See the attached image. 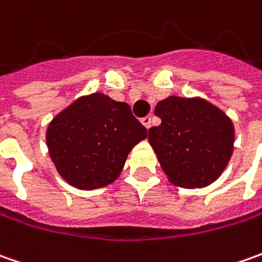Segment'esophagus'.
<instances>
[{
	"label": "esophagus",
	"instance_id": "esophagus-1",
	"mask_svg": "<svg viewBox=\"0 0 262 262\" xmlns=\"http://www.w3.org/2000/svg\"><path fill=\"white\" fill-rule=\"evenodd\" d=\"M141 124H143V125L146 126L147 129H148V128L151 126V118H150V116H146V118H143V119H141Z\"/></svg>",
	"mask_w": 262,
	"mask_h": 262
}]
</instances>
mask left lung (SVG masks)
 Returning <instances> with one entry per match:
<instances>
[{
  "label": "left lung",
  "mask_w": 262,
  "mask_h": 262,
  "mask_svg": "<svg viewBox=\"0 0 262 262\" xmlns=\"http://www.w3.org/2000/svg\"><path fill=\"white\" fill-rule=\"evenodd\" d=\"M159 126L148 129V141L172 184L203 188L227 166L235 141L229 116L204 99L169 96L156 105Z\"/></svg>",
  "instance_id": "8db88e82"
}]
</instances>
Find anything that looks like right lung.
Here are the masks:
<instances>
[{
	"mask_svg": "<svg viewBox=\"0 0 262 262\" xmlns=\"http://www.w3.org/2000/svg\"><path fill=\"white\" fill-rule=\"evenodd\" d=\"M146 137L147 129L128 103L93 93L52 119L46 144L56 170L70 185L95 189L115 181L131 148Z\"/></svg>",
	"mask_w": 262,
	"mask_h": 262,
	"instance_id": "obj_1",
	"label": "right lung"
}]
</instances>
